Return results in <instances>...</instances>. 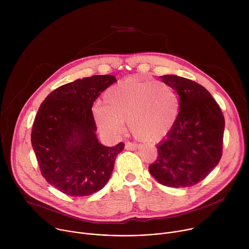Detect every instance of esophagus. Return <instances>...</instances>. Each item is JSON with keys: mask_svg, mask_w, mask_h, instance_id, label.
Returning <instances> with one entry per match:
<instances>
[{"mask_svg": "<svg viewBox=\"0 0 249 249\" xmlns=\"http://www.w3.org/2000/svg\"><path fill=\"white\" fill-rule=\"evenodd\" d=\"M139 147H140V145H138L136 143H126V145H125V149L128 151L137 150Z\"/></svg>", "mask_w": 249, "mask_h": 249, "instance_id": "esophagus-1", "label": "esophagus"}]
</instances>
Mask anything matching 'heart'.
<instances>
[{"label": "heart", "mask_w": 249, "mask_h": 249, "mask_svg": "<svg viewBox=\"0 0 249 249\" xmlns=\"http://www.w3.org/2000/svg\"><path fill=\"white\" fill-rule=\"evenodd\" d=\"M104 104L93 108L99 129L112 136L120 134L128 121L131 131L147 141L162 139L178 116L179 104L175 90L162 82L130 77L105 92Z\"/></svg>", "instance_id": "obj_1"}]
</instances>
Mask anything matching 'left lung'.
Segmentation results:
<instances>
[{
  "label": "left lung",
  "mask_w": 249,
  "mask_h": 249,
  "mask_svg": "<svg viewBox=\"0 0 249 249\" xmlns=\"http://www.w3.org/2000/svg\"><path fill=\"white\" fill-rule=\"evenodd\" d=\"M160 78L178 93L179 112L171 130L158 144V159L149 170L162 185L193 186L222 158L225 118L219 104L201 85L175 75Z\"/></svg>",
  "instance_id": "8db88e82"
}]
</instances>
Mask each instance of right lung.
Wrapping results in <instances>:
<instances>
[{"instance_id":"obj_1","label":"right lung","mask_w":249,"mask_h":249,"mask_svg":"<svg viewBox=\"0 0 249 249\" xmlns=\"http://www.w3.org/2000/svg\"><path fill=\"white\" fill-rule=\"evenodd\" d=\"M114 76H92L59 87L47 95L35 116L31 145L46 181L64 194L91 195L108 182L125 145L100 144L91 107L115 83Z\"/></svg>"}]
</instances>
